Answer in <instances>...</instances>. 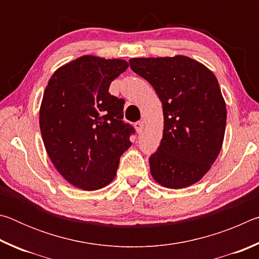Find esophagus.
I'll return each instance as SVG.
<instances>
[{"label": "esophagus", "mask_w": 259, "mask_h": 259, "mask_svg": "<svg viewBox=\"0 0 259 259\" xmlns=\"http://www.w3.org/2000/svg\"><path fill=\"white\" fill-rule=\"evenodd\" d=\"M135 128H136V131H137L138 134H142V133H143V129H144V123H143L142 121L136 122V123H135Z\"/></svg>", "instance_id": "34e87169"}]
</instances>
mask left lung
Listing matches in <instances>:
<instances>
[{
	"mask_svg": "<svg viewBox=\"0 0 259 259\" xmlns=\"http://www.w3.org/2000/svg\"><path fill=\"white\" fill-rule=\"evenodd\" d=\"M129 64L151 83L163 107V136L150 156L153 178L175 190L191 186L207 174L224 140L226 106L216 76L185 56Z\"/></svg>",
	"mask_w": 259,
	"mask_h": 259,
	"instance_id": "obj_1",
	"label": "left lung"
}]
</instances>
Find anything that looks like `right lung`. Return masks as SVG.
<instances>
[{"instance_id":"right-lung-1","label":"right lung","mask_w":259,"mask_h":259,"mask_svg":"<svg viewBox=\"0 0 259 259\" xmlns=\"http://www.w3.org/2000/svg\"><path fill=\"white\" fill-rule=\"evenodd\" d=\"M128 66L125 60L83 56L48 82L40 108L43 143L56 169L75 187L108 185L131 145L135 129L122 120L124 100L108 93Z\"/></svg>"}]
</instances>
